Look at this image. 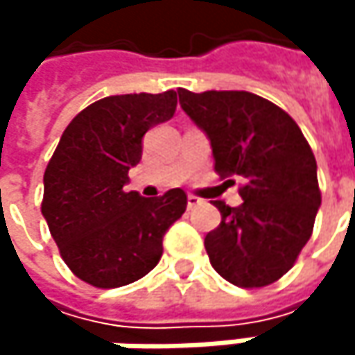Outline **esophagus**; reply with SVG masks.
<instances>
[{"mask_svg": "<svg viewBox=\"0 0 355 355\" xmlns=\"http://www.w3.org/2000/svg\"><path fill=\"white\" fill-rule=\"evenodd\" d=\"M201 203H203V201H201L199 197H195V195H189V197H187V207H189V209H193V207H197V205H201Z\"/></svg>", "mask_w": 355, "mask_h": 355, "instance_id": "esophagus-1", "label": "esophagus"}]
</instances>
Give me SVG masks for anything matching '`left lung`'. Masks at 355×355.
Masks as SVG:
<instances>
[{
	"label": "left lung",
	"instance_id": "obj_1",
	"mask_svg": "<svg viewBox=\"0 0 355 355\" xmlns=\"http://www.w3.org/2000/svg\"><path fill=\"white\" fill-rule=\"evenodd\" d=\"M178 103L207 135L214 168L243 178V203L214 205L222 222L205 236L211 267L230 284L263 288L292 269L320 207L317 160L296 121L243 90L178 88Z\"/></svg>",
	"mask_w": 355,
	"mask_h": 355
}]
</instances>
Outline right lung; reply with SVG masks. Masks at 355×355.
Wrapping results in <instances>:
<instances>
[{
    "instance_id": "1",
    "label": "right lung",
    "mask_w": 355,
    "mask_h": 355,
    "mask_svg": "<svg viewBox=\"0 0 355 355\" xmlns=\"http://www.w3.org/2000/svg\"><path fill=\"white\" fill-rule=\"evenodd\" d=\"M177 92L119 94L92 103L63 131L44 171L40 211L65 265L96 288H121L150 273L166 230L187 209L182 189L148 199L125 191L141 139L173 119Z\"/></svg>"
}]
</instances>
